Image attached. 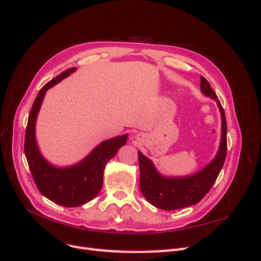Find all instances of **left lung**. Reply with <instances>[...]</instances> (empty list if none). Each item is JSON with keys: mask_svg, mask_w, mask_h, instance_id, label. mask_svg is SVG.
Returning a JSON list of instances; mask_svg holds the SVG:
<instances>
[{"mask_svg": "<svg viewBox=\"0 0 261 261\" xmlns=\"http://www.w3.org/2000/svg\"><path fill=\"white\" fill-rule=\"evenodd\" d=\"M200 89L204 96L217 101L221 113L222 134L219 151L215 159L196 174L184 177H167L156 171L151 160L138 151L140 191L150 203L159 209L176 210L199 202L210 191L224 164L227 149L224 110L210 84L203 76L200 77Z\"/></svg>", "mask_w": 261, "mask_h": 261, "instance_id": "8db88e82", "label": "left lung"}]
</instances>
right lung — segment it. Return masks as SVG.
Returning <instances> with one entry per match:
<instances>
[{
  "label": "right lung",
  "instance_id": "add662e5",
  "mask_svg": "<svg viewBox=\"0 0 261 261\" xmlns=\"http://www.w3.org/2000/svg\"><path fill=\"white\" fill-rule=\"evenodd\" d=\"M72 67L45 84L30 110L25 135V155L35 183L44 197L64 207H77L92 200L101 191L106 164L127 140V134L102 141L84 160L72 167L58 168L39 151L35 127L45 91L75 72Z\"/></svg>",
  "mask_w": 261,
  "mask_h": 261
}]
</instances>
